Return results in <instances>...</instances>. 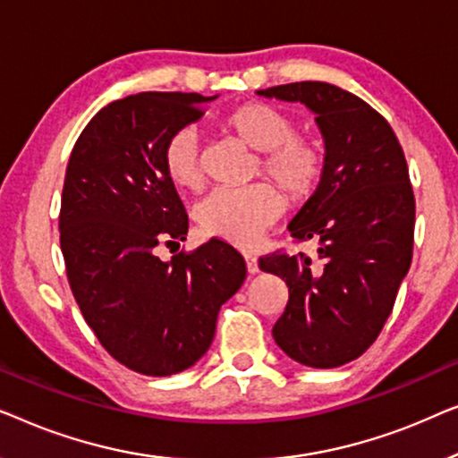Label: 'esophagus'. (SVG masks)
Listing matches in <instances>:
<instances>
[{
  "mask_svg": "<svg viewBox=\"0 0 458 458\" xmlns=\"http://www.w3.org/2000/svg\"><path fill=\"white\" fill-rule=\"evenodd\" d=\"M243 259H246V267H248V273H259V259H256L254 254H243Z\"/></svg>",
  "mask_w": 458,
  "mask_h": 458,
  "instance_id": "34e87169",
  "label": "esophagus"
}]
</instances>
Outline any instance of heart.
<instances>
[{
  "label": "heart",
  "mask_w": 458,
  "mask_h": 458,
  "mask_svg": "<svg viewBox=\"0 0 458 458\" xmlns=\"http://www.w3.org/2000/svg\"><path fill=\"white\" fill-rule=\"evenodd\" d=\"M223 127L248 148L262 152L259 173L284 187L293 202H304L317 191L325 171V154L318 143L298 137L296 123L268 104L237 106L223 118ZM165 166L174 185L198 191L204 185V158L199 133L181 127L168 137ZM285 198L271 183L215 190L196 210V221L206 235L233 246L250 248L279 221Z\"/></svg>",
  "instance_id": "1"
}]
</instances>
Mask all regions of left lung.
Here are the masks:
<instances>
[{
	"instance_id": "8db88e82",
	"label": "left lung",
	"mask_w": 458,
	"mask_h": 458,
	"mask_svg": "<svg viewBox=\"0 0 458 458\" xmlns=\"http://www.w3.org/2000/svg\"><path fill=\"white\" fill-rule=\"evenodd\" d=\"M256 93L304 104L325 141L321 183L287 225L298 242H317L318 262L302 252L259 262L290 290L273 337L300 365H346L377 340L411 267L415 196L404 152L377 110L335 85L302 81Z\"/></svg>"
}]
</instances>
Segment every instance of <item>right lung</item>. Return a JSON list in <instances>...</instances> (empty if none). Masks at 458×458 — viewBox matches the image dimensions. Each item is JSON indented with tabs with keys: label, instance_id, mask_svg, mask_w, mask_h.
I'll use <instances>...</instances> for the list:
<instances>
[{
	"label": "right lung",
	"instance_id": "obj_1",
	"mask_svg": "<svg viewBox=\"0 0 458 458\" xmlns=\"http://www.w3.org/2000/svg\"><path fill=\"white\" fill-rule=\"evenodd\" d=\"M216 96L143 91L104 106L74 143L60 208V248L85 321L121 365L166 377L210 348L221 306L246 279L233 246L185 240L187 215L165 166L174 131Z\"/></svg>",
	"mask_w": 458,
	"mask_h": 458
}]
</instances>
